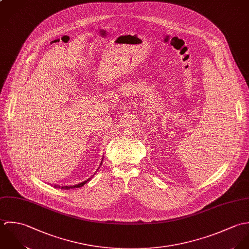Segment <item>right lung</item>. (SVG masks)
I'll return each mask as SVG.
<instances>
[{"label": "right lung", "mask_w": 249, "mask_h": 249, "mask_svg": "<svg viewBox=\"0 0 249 249\" xmlns=\"http://www.w3.org/2000/svg\"><path fill=\"white\" fill-rule=\"evenodd\" d=\"M89 180H90V179H88L87 181H85V182H83V183H80V184H78V185L72 186V187H61V189H62V190H64V189H65V190H70L71 188H81V187H83L85 184H87ZM54 187H55V188H59L58 186H54Z\"/></svg>", "instance_id": "right-lung-1"}]
</instances>
